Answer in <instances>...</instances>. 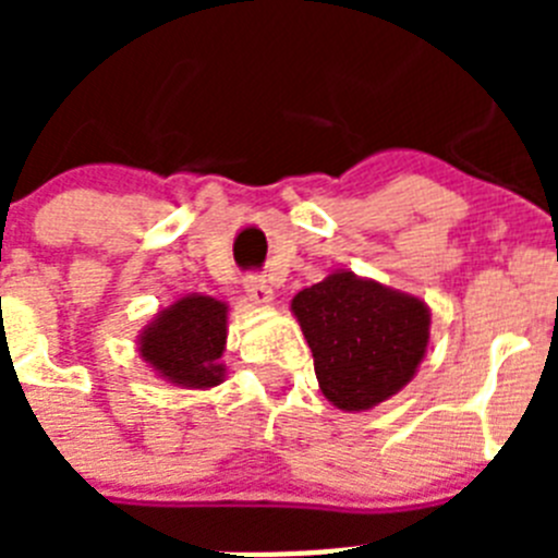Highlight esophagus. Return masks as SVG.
<instances>
[{"label":"esophagus","instance_id":"esophagus-1","mask_svg":"<svg viewBox=\"0 0 558 558\" xmlns=\"http://www.w3.org/2000/svg\"><path fill=\"white\" fill-rule=\"evenodd\" d=\"M245 293H248L251 302L256 304H270L274 302V288L268 284V279L259 274L245 276Z\"/></svg>","mask_w":558,"mask_h":558}]
</instances>
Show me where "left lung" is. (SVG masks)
<instances>
[{
	"label": "left lung",
	"mask_w": 558,
	"mask_h": 558,
	"mask_svg": "<svg viewBox=\"0 0 558 558\" xmlns=\"http://www.w3.org/2000/svg\"><path fill=\"white\" fill-rule=\"evenodd\" d=\"M315 357L324 397L340 411H372L408 386L430 343V307L416 295L332 270L290 302Z\"/></svg>",
	"instance_id": "obj_1"
}]
</instances>
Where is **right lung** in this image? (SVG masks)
Returning a JSON list of instances; mask_svg holds the SVG:
<instances>
[{
  "label": "right lung",
  "instance_id": "1",
  "mask_svg": "<svg viewBox=\"0 0 558 558\" xmlns=\"http://www.w3.org/2000/svg\"><path fill=\"white\" fill-rule=\"evenodd\" d=\"M229 335V304L190 293L142 329L140 357L170 386L215 388L226 379L220 363Z\"/></svg>",
  "mask_w": 558,
  "mask_h": 558
}]
</instances>
